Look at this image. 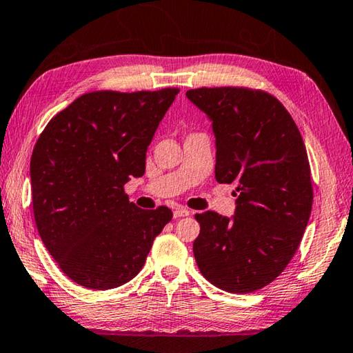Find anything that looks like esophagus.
Masks as SVG:
<instances>
[{
    "mask_svg": "<svg viewBox=\"0 0 353 353\" xmlns=\"http://www.w3.org/2000/svg\"><path fill=\"white\" fill-rule=\"evenodd\" d=\"M190 212L184 208H178L174 210V218H181V216H189Z\"/></svg>",
    "mask_w": 353,
    "mask_h": 353,
    "instance_id": "1",
    "label": "esophagus"
}]
</instances>
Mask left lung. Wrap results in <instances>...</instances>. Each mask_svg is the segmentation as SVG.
Returning <instances> with one entry per match:
<instances>
[{
	"label": "left lung",
	"mask_w": 353,
	"mask_h": 353,
	"mask_svg": "<svg viewBox=\"0 0 353 353\" xmlns=\"http://www.w3.org/2000/svg\"><path fill=\"white\" fill-rule=\"evenodd\" d=\"M212 121L215 178L236 183L234 216L203 212L194 255L205 280L230 294L272 283L290 263L309 223L314 192L307 152L284 105L268 92H185Z\"/></svg>",
	"instance_id": "1"
}]
</instances>
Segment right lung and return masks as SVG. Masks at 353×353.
Listing matches in <instances>:
<instances>
[{"label":"right lung","instance_id":"right-lung-1","mask_svg":"<svg viewBox=\"0 0 353 353\" xmlns=\"http://www.w3.org/2000/svg\"><path fill=\"white\" fill-rule=\"evenodd\" d=\"M90 92L46 125L30 159L38 234L72 281L88 289L123 285L143 269L172 210L139 209L124 184L145 170V152L178 95Z\"/></svg>","mask_w":353,"mask_h":353}]
</instances>
